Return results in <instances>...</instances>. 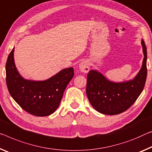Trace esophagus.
<instances>
[{
  "instance_id": "34e87169",
  "label": "esophagus",
  "mask_w": 152,
  "mask_h": 152,
  "mask_svg": "<svg viewBox=\"0 0 152 152\" xmlns=\"http://www.w3.org/2000/svg\"><path fill=\"white\" fill-rule=\"evenodd\" d=\"M79 69L81 72L83 73H87L90 69V67H89V64L87 61H83L80 62L79 64Z\"/></svg>"
}]
</instances>
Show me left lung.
I'll return each instance as SVG.
<instances>
[{"label":"left lung","mask_w":152,"mask_h":152,"mask_svg":"<svg viewBox=\"0 0 152 152\" xmlns=\"http://www.w3.org/2000/svg\"><path fill=\"white\" fill-rule=\"evenodd\" d=\"M143 60L140 70L132 78L121 83L108 80L100 72L91 69L87 74L86 93L91 104L103 114L124 112L135 102L145 86L147 78V49L141 39Z\"/></svg>","instance_id":"1"}]
</instances>
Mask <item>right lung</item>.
I'll return each mask as SVG.
<instances>
[{
    "label": "right lung",
    "mask_w": 152,
    "mask_h": 152,
    "mask_svg": "<svg viewBox=\"0 0 152 152\" xmlns=\"http://www.w3.org/2000/svg\"><path fill=\"white\" fill-rule=\"evenodd\" d=\"M14 49L6 64V82L9 92L26 112L37 116H47L58 108L65 89L74 76L73 67L61 69L45 80L25 79L17 69Z\"/></svg>",
    "instance_id": "1"
}]
</instances>
